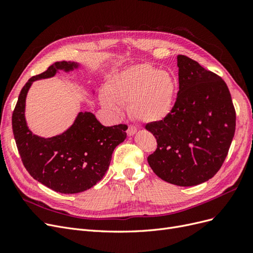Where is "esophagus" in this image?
I'll list each match as a JSON object with an SVG mask.
<instances>
[{"instance_id":"1","label":"esophagus","mask_w":253,"mask_h":253,"mask_svg":"<svg viewBox=\"0 0 253 253\" xmlns=\"http://www.w3.org/2000/svg\"><path fill=\"white\" fill-rule=\"evenodd\" d=\"M136 132H137V127H136V126H128V127H127V131H126V133H127V135H128V136H133V135H135V134H136Z\"/></svg>"}]
</instances>
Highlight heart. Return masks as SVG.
Returning <instances> with one entry per match:
<instances>
[{"mask_svg":"<svg viewBox=\"0 0 253 253\" xmlns=\"http://www.w3.org/2000/svg\"><path fill=\"white\" fill-rule=\"evenodd\" d=\"M176 90L177 82L172 74L141 64L113 76L100 94V101L114 115L120 114V105L127 104L132 117L152 124L171 113Z\"/></svg>","mask_w":253,"mask_h":253,"instance_id":"1","label":"heart"}]
</instances>
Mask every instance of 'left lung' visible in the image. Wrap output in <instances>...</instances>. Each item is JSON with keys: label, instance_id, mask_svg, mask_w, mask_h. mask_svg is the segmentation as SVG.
Segmentation results:
<instances>
[{"label": "left lung", "instance_id": "obj_1", "mask_svg": "<svg viewBox=\"0 0 253 253\" xmlns=\"http://www.w3.org/2000/svg\"><path fill=\"white\" fill-rule=\"evenodd\" d=\"M179 90L167 118L145 128L157 149L148 163L158 177L180 187L212 178L228 154L235 111L227 84L187 56L177 57Z\"/></svg>", "mask_w": 253, "mask_h": 253}]
</instances>
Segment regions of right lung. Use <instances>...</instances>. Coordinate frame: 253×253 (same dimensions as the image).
Returning <instances> with one entry per match:
<instances>
[{"label":"right lung","instance_id":"add662e5","mask_svg":"<svg viewBox=\"0 0 253 253\" xmlns=\"http://www.w3.org/2000/svg\"><path fill=\"white\" fill-rule=\"evenodd\" d=\"M80 66L77 62L61 61L30 78L23 86L12 114L13 136L26 170L44 186L64 194L83 192L100 181L109 170L115 148L126 138L127 126H104L90 112H79L66 131L48 138L29 129L25 105L33 83L51 78L60 71H78Z\"/></svg>","mask_w":253,"mask_h":253}]
</instances>
